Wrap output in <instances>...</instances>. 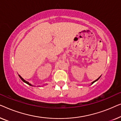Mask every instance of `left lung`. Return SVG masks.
I'll list each match as a JSON object with an SVG mask.
<instances>
[{"label": "left lung", "mask_w": 121, "mask_h": 121, "mask_svg": "<svg viewBox=\"0 0 121 121\" xmlns=\"http://www.w3.org/2000/svg\"><path fill=\"white\" fill-rule=\"evenodd\" d=\"M100 77H101V76H100V77H99V78H98V79H96V80H95V81H93V82H92V83H91V84H93V83H94V82H96V81H98V80L99 79V78H100Z\"/></svg>", "instance_id": "obj_1"}]
</instances>
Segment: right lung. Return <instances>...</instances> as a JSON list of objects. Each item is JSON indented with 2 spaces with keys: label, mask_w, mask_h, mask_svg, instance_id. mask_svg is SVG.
Instances as JSON below:
<instances>
[{
  "label": "right lung",
  "mask_w": 121,
  "mask_h": 121,
  "mask_svg": "<svg viewBox=\"0 0 121 121\" xmlns=\"http://www.w3.org/2000/svg\"><path fill=\"white\" fill-rule=\"evenodd\" d=\"M18 76H19V77H20V78H21V79L22 80V81L23 82L26 83V84H28V85H30V86H32V84H30V83H29V82H27V81H25V80L24 79H23V78L21 76H20V75H19V74H18Z\"/></svg>",
  "instance_id": "1"
}]
</instances>
